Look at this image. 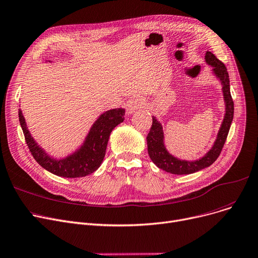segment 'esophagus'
<instances>
[{"mask_svg": "<svg viewBox=\"0 0 258 258\" xmlns=\"http://www.w3.org/2000/svg\"><path fill=\"white\" fill-rule=\"evenodd\" d=\"M146 104V101L143 97H131L126 102V110L128 113H133L138 109L143 108Z\"/></svg>", "mask_w": 258, "mask_h": 258, "instance_id": "obj_1", "label": "esophagus"}]
</instances>
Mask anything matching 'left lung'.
Masks as SVG:
<instances>
[{"mask_svg": "<svg viewBox=\"0 0 258 258\" xmlns=\"http://www.w3.org/2000/svg\"><path fill=\"white\" fill-rule=\"evenodd\" d=\"M205 62L213 67V73L217 79L221 82L222 92L225 103V114L221 127L219 129L217 139L208 152L197 160H184L179 159L172 155L164 145V133L162 125L159 120L152 116V127L147 136L148 153L149 156L157 168L175 175H186L195 172L201 171L207 166L213 164L219 157L221 151L226 142L227 135H228L234 113V105L230 94V84H229V75L227 72L225 64L211 52H206Z\"/></svg>", "mask_w": 258, "mask_h": 258, "instance_id": "8db88e82", "label": "left lung"}]
</instances>
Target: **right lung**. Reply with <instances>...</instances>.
Returning <instances> with one entry per match:
<instances>
[{
	"label": "right lung",
	"instance_id": "add662e5",
	"mask_svg": "<svg viewBox=\"0 0 258 258\" xmlns=\"http://www.w3.org/2000/svg\"><path fill=\"white\" fill-rule=\"evenodd\" d=\"M124 115V108H114L103 112L93 124L83 144L72 154L58 159L49 155L35 142L27 127L22 110H19L20 124L32 156L43 169L63 178L84 177L100 168L110 133L118 124L123 123Z\"/></svg>",
	"mask_w": 258,
	"mask_h": 258
}]
</instances>
